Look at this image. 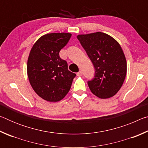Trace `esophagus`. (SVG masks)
<instances>
[{
	"label": "esophagus",
	"instance_id": "1",
	"mask_svg": "<svg viewBox=\"0 0 148 148\" xmlns=\"http://www.w3.org/2000/svg\"><path fill=\"white\" fill-rule=\"evenodd\" d=\"M77 76H82V71H79L78 72H77Z\"/></svg>",
	"mask_w": 148,
	"mask_h": 148
}]
</instances>
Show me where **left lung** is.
I'll return each instance as SVG.
<instances>
[{
    "instance_id": "1",
    "label": "left lung",
    "mask_w": 148,
    "mask_h": 148,
    "mask_svg": "<svg viewBox=\"0 0 148 148\" xmlns=\"http://www.w3.org/2000/svg\"><path fill=\"white\" fill-rule=\"evenodd\" d=\"M77 38L95 67L94 77L87 82L91 91L100 99L114 96L127 74V61L121 46L101 32L79 34Z\"/></svg>"
}]
</instances>
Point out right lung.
Wrapping results in <instances>:
<instances>
[{
    "mask_svg": "<svg viewBox=\"0 0 148 148\" xmlns=\"http://www.w3.org/2000/svg\"><path fill=\"white\" fill-rule=\"evenodd\" d=\"M71 33H50L41 36L30 51L27 75L32 89L49 102L62 100L71 89L76 74L68 70L59 51L66 46Z\"/></svg>",
    "mask_w": 148,
    "mask_h": 148,
    "instance_id": "obj_1",
    "label": "right lung"
}]
</instances>
